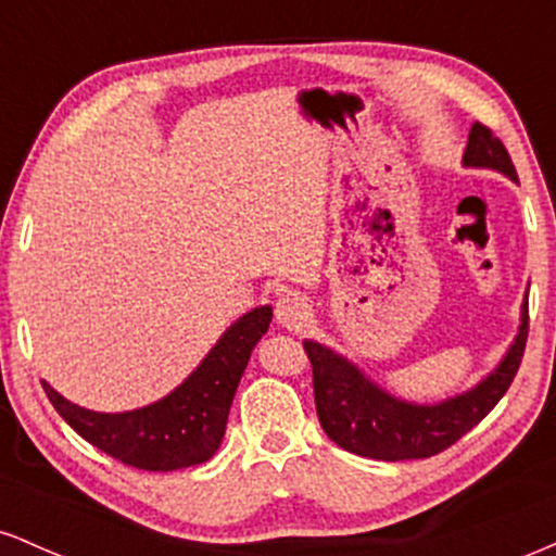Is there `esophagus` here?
<instances>
[{
	"label": "esophagus",
	"instance_id": "obj_1",
	"mask_svg": "<svg viewBox=\"0 0 556 556\" xmlns=\"http://www.w3.org/2000/svg\"><path fill=\"white\" fill-rule=\"evenodd\" d=\"M277 324H282L285 329H303V324L311 318V305L305 303V298H300L292 292V295H282L277 300Z\"/></svg>",
	"mask_w": 556,
	"mask_h": 556
}]
</instances>
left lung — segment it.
<instances>
[{"instance_id": "obj_1", "label": "left lung", "mask_w": 556, "mask_h": 556, "mask_svg": "<svg viewBox=\"0 0 556 556\" xmlns=\"http://www.w3.org/2000/svg\"><path fill=\"white\" fill-rule=\"evenodd\" d=\"M463 162L468 167H491L509 180H518L513 159L494 130L476 123L470 127ZM528 340V300L522 303V324L513 348L494 374L476 389L439 405H410L374 381H368L353 363L316 342H303L314 368V397L321 429L342 450L371 460H424L439 455L494 410L518 374Z\"/></svg>"}]
</instances>
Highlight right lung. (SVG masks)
I'll return each instance as SVG.
<instances>
[{"label":"right lung","instance_id":"add662e5","mask_svg":"<svg viewBox=\"0 0 556 556\" xmlns=\"http://www.w3.org/2000/svg\"><path fill=\"white\" fill-rule=\"evenodd\" d=\"M271 308L251 311L225 331L175 392L149 407L130 413H93L73 405L43 381L54 410L75 431L123 465L138 470H180L212 460L225 439L229 405L251 350L266 334Z\"/></svg>","mask_w":556,"mask_h":556}]
</instances>
